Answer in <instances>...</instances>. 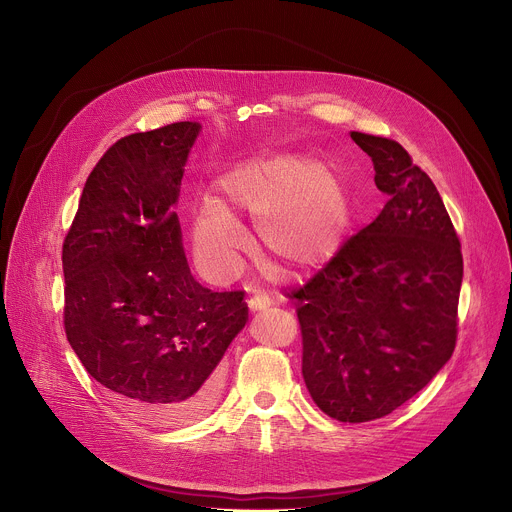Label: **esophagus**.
<instances>
[{
    "instance_id": "34e87169",
    "label": "esophagus",
    "mask_w": 512,
    "mask_h": 512,
    "mask_svg": "<svg viewBox=\"0 0 512 512\" xmlns=\"http://www.w3.org/2000/svg\"><path fill=\"white\" fill-rule=\"evenodd\" d=\"M247 304H249L251 312H259V310H267V308L273 304V300L263 294V296H251V298L247 300Z\"/></svg>"
}]
</instances>
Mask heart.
I'll use <instances>...</instances> for the list:
<instances>
[{
	"mask_svg": "<svg viewBox=\"0 0 512 512\" xmlns=\"http://www.w3.org/2000/svg\"><path fill=\"white\" fill-rule=\"evenodd\" d=\"M239 214H257L261 247L289 269L304 271L338 251L350 221V194L332 168L289 156L227 172L216 200L204 202L194 218V249L214 279H229L239 269Z\"/></svg>",
	"mask_w": 512,
	"mask_h": 512,
	"instance_id": "b5f03b06",
	"label": "heart"
}]
</instances>
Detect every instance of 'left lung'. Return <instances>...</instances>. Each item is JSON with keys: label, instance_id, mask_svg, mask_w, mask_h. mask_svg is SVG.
<instances>
[{"label": "left lung", "instance_id": "obj_1", "mask_svg": "<svg viewBox=\"0 0 512 512\" xmlns=\"http://www.w3.org/2000/svg\"><path fill=\"white\" fill-rule=\"evenodd\" d=\"M350 137L371 156L389 200L287 298L298 302L314 403L332 419L362 423L401 407L450 360L464 261L440 192L403 145Z\"/></svg>", "mask_w": 512, "mask_h": 512}]
</instances>
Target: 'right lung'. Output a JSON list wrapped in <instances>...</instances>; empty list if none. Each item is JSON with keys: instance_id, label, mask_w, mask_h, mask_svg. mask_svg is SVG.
I'll list each match as a JSON object with an SVG mask.
<instances>
[{"instance_id": "add662e5", "label": "right lung", "mask_w": 512, "mask_h": 512, "mask_svg": "<svg viewBox=\"0 0 512 512\" xmlns=\"http://www.w3.org/2000/svg\"><path fill=\"white\" fill-rule=\"evenodd\" d=\"M198 123L115 141L89 174L64 243V332L87 373L154 425L200 419L247 322L245 291L190 273L172 210Z\"/></svg>"}]
</instances>
